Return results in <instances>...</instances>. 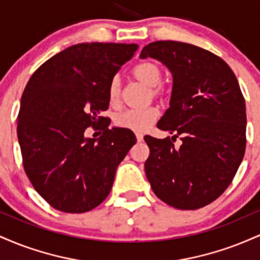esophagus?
Segmentation results:
<instances>
[{"instance_id": "esophagus-1", "label": "esophagus", "mask_w": 260, "mask_h": 260, "mask_svg": "<svg viewBox=\"0 0 260 260\" xmlns=\"http://www.w3.org/2000/svg\"><path fill=\"white\" fill-rule=\"evenodd\" d=\"M136 137H137V140H138V142H142V140H143V134L142 133H137Z\"/></svg>"}]
</instances>
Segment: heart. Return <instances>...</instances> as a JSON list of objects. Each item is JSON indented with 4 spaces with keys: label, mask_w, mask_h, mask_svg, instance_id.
Instances as JSON below:
<instances>
[{
    "label": "heart",
    "mask_w": 260,
    "mask_h": 260,
    "mask_svg": "<svg viewBox=\"0 0 260 260\" xmlns=\"http://www.w3.org/2000/svg\"><path fill=\"white\" fill-rule=\"evenodd\" d=\"M133 77L148 88H151V95L160 98L165 94V88L160 84L162 79V70L157 63L144 61L137 64L132 71ZM109 100L112 105L118 104L121 98V80L117 76L113 77L109 84ZM159 111L155 107L143 110H127L116 116L115 122L118 127L126 128L133 132H144L156 121Z\"/></svg>",
    "instance_id": "heart-1"
}]
</instances>
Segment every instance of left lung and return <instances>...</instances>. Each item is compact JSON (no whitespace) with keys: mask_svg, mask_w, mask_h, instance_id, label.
Instances as JSON below:
<instances>
[{"mask_svg":"<svg viewBox=\"0 0 260 260\" xmlns=\"http://www.w3.org/2000/svg\"><path fill=\"white\" fill-rule=\"evenodd\" d=\"M156 58L172 73L170 107L157 128L174 136L144 137L145 175L157 198L181 210L210 204L225 192L246 150V104L230 66L202 47L155 41L140 58ZM182 140L180 148L173 142Z\"/></svg>","mask_w":260,"mask_h":260,"instance_id":"obj_1","label":"left lung"}]
</instances>
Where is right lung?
Segmentation results:
<instances>
[{
  "label": "right lung",
  "instance_id": "add662e5",
  "mask_svg": "<svg viewBox=\"0 0 260 260\" xmlns=\"http://www.w3.org/2000/svg\"><path fill=\"white\" fill-rule=\"evenodd\" d=\"M137 49V44L73 45L29 79L18 115V140L29 181L52 208L85 213L109 196L116 169L137 139L126 128L109 129L100 113L109 109L110 82ZM98 124L102 137L85 139L86 128Z\"/></svg>",
  "mask_w": 260,
  "mask_h": 260
}]
</instances>
